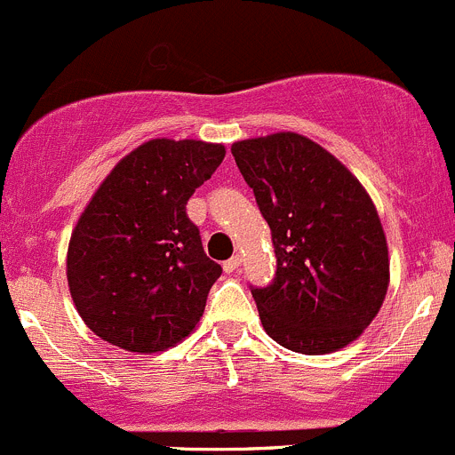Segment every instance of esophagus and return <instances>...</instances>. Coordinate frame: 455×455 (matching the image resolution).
<instances>
[{
	"mask_svg": "<svg viewBox=\"0 0 455 455\" xmlns=\"http://www.w3.org/2000/svg\"><path fill=\"white\" fill-rule=\"evenodd\" d=\"M241 263H243V259L236 254V256H232L229 260H226V263H223V269H226L228 274H232V272H236L238 267H241Z\"/></svg>",
	"mask_w": 455,
	"mask_h": 455,
	"instance_id": "esophagus-1",
	"label": "esophagus"
}]
</instances>
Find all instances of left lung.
Instances as JSON below:
<instances>
[{
    "mask_svg": "<svg viewBox=\"0 0 455 455\" xmlns=\"http://www.w3.org/2000/svg\"><path fill=\"white\" fill-rule=\"evenodd\" d=\"M232 155L276 251L274 281L251 287L263 330L307 356L347 347L380 312L389 287L374 201L331 152L303 134L245 139Z\"/></svg>",
    "mask_w": 455,
    "mask_h": 455,
    "instance_id": "8db88e82",
    "label": "left lung"
}]
</instances>
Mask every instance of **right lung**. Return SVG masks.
<instances>
[{"label":"right lung","instance_id":"obj_1","mask_svg":"<svg viewBox=\"0 0 455 455\" xmlns=\"http://www.w3.org/2000/svg\"><path fill=\"white\" fill-rule=\"evenodd\" d=\"M226 156L221 143L150 139L110 170L81 212L66 276L85 325L125 352H165L201 321L221 265L188 199Z\"/></svg>","mask_w":455,"mask_h":455}]
</instances>
